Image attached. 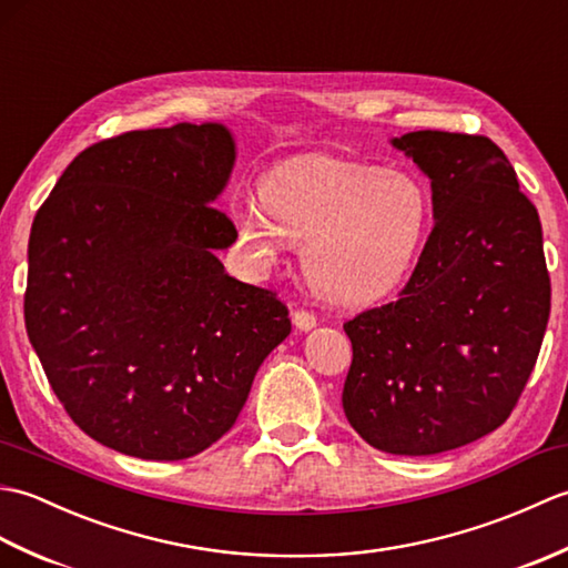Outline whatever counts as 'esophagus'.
Segmentation results:
<instances>
[{
	"label": "esophagus",
	"instance_id": "obj_1",
	"mask_svg": "<svg viewBox=\"0 0 568 568\" xmlns=\"http://www.w3.org/2000/svg\"><path fill=\"white\" fill-rule=\"evenodd\" d=\"M293 324L300 332H310L317 327V317L307 310H297V312H293Z\"/></svg>",
	"mask_w": 568,
	"mask_h": 568
}]
</instances>
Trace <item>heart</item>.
<instances>
[{"mask_svg":"<svg viewBox=\"0 0 568 568\" xmlns=\"http://www.w3.org/2000/svg\"><path fill=\"white\" fill-rule=\"evenodd\" d=\"M232 216L248 256L268 265L285 241H305L310 285L336 303H368L403 281L432 222L419 178L332 155H305L265 175L261 200L239 197Z\"/></svg>","mask_w":568,"mask_h":568,"instance_id":"heart-1","label":"heart"}]
</instances>
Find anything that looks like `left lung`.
Returning a JSON list of instances; mask_svg holds the SVG:
<instances>
[{
	"label": "left lung",
	"instance_id": "8db88e82",
	"mask_svg": "<svg viewBox=\"0 0 568 568\" xmlns=\"http://www.w3.org/2000/svg\"><path fill=\"white\" fill-rule=\"evenodd\" d=\"M432 183L434 229L395 303L344 324V413L373 449L432 456L510 417L545 339L551 285L541 224L486 136L390 139Z\"/></svg>",
	"mask_w": 568,
	"mask_h": 568
}]
</instances>
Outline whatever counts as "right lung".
<instances>
[{
    "label": "right lung",
    "mask_w": 568,
    "mask_h": 568,
    "mask_svg": "<svg viewBox=\"0 0 568 568\" xmlns=\"http://www.w3.org/2000/svg\"><path fill=\"white\" fill-rule=\"evenodd\" d=\"M234 163L220 122L129 131L84 149L36 214L29 342L72 422L110 449L204 452L291 334L281 300L216 258L236 241L212 207Z\"/></svg>",
    "instance_id": "add662e5"
}]
</instances>
